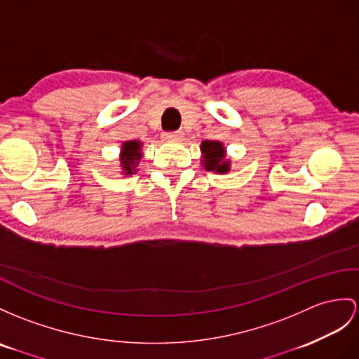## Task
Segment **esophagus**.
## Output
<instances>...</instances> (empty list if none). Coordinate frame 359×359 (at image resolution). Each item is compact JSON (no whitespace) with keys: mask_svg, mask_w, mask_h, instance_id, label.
<instances>
[{"mask_svg":"<svg viewBox=\"0 0 359 359\" xmlns=\"http://www.w3.org/2000/svg\"><path fill=\"white\" fill-rule=\"evenodd\" d=\"M184 137V133H181V130H173V133H164L163 138L168 140V142H178Z\"/></svg>","mask_w":359,"mask_h":359,"instance_id":"34e87169","label":"esophagus"}]
</instances>
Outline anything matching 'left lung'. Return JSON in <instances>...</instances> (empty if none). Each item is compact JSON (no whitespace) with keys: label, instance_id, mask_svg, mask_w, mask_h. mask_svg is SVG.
Wrapping results in <instances>:
<instances>
[{"label":"left lung","instance_id":"8db88e82","mask_svg":"<svg viewBox=\"0 0 359 359\" xmlns=\"http://www.w3.org/2000/svg\"><path fill=\"white\" fill-rule=\"evenodd\" d=\"M201 164L207 172L226 173L231 169V160L226 158V149L224 143L215 140H204L201 143Z\"/></svg>","mask_w":359,"mask_h":359}]
</instances>
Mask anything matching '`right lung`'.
<instances>
[{
	"mask_svg": "<svg viewBox=\"0 0 359 359\" xmlns=\"http://www.w3.org/2000/svg\"><path fill=\"white\" fill-rule=\"evenodd\" d=\"M143 142L138 140H128L121 143L120 147V173L121 175H134L137 173V168L140 160L143 156Z\"/></svg>",
	"mask_w": 359,
	"mask_h": 359,
	"instance_id": "right-lung-1",
	"label": "right lung"
}]
</instances>
